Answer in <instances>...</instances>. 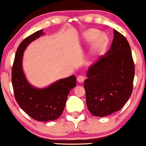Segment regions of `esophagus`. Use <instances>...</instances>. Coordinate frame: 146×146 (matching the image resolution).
I'll use <instances>...</instances> for the list:
<instances>
[{"label":"esophagus","instance_id":"34e87169","mask_svg":"<svg viewBox=\"0 0 146 146\" xmlns=\"http://www.w3.org/2000/svg\"><path fill=\"white\" fill-rule=\"evenodd\" d=\"M84 80H85V77L84 76V75H79L78 78H77V80H78V82L80 83L84 82Z\"/></svg>","mask_w":146,"mask_h":146}]
</instances>
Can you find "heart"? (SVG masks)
I'll return each instance as SVG.
<instances>
[{
	"mask_svg": "<svg viewBox=\"0 0 146 146\" xmlns=\"http://www.w3.org/2000/svg\"><path fill=\"white\" fill-rule=\"evenodd\" d=\"M100 32L98 30L96 29H90L87 31L86 33L84 34V40L86 42H89L92 41L93 39L98 37L93 42L91 47V57L94 58L100 54L105 47L106 44L107 42V36L105 34H99Z\"/></svg>",
	"mask_w": 146,
	"mask_h": 146,
	"instance_id": "b5f03b06",
	"label": "heart"
}]
</instances>
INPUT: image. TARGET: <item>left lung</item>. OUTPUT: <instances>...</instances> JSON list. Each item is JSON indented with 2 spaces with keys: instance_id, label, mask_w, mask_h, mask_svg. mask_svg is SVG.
I'll list each match as a JSON object with an SVG mask.
<instances>
[{
  "instance_id": "8db88e82",
  "label": "left lung",
  "mask_w": 146,
  "mask_h": 146,
  "mask_svg": "<svg viewBox=\"0 0 146 146\" xmlns=\"http://www.w3.org/2000/svg\"><path fill=\"white\" fill-rule=\"evenodd\" d=\"M110 50L88 68L84 86L87 108L95 117L119 111L132 94L135 64L128 40L113 29Z\"/></svg>"
}]
</instances>
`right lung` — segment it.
<instances>
[{
  "label": "right lung",
  "instance_id": "add662e5",
  "mask_svg": "<svg viewBox=\"0 0 146 146\" xmlns=\"http://www.w3.org/2000/svg\"><path fill=\"white\" fill-rule=\"evenodd\" d=\"M42 35L43 30H40L20 44L12 66L11 82L15 98L22 109L36 121H49L62 115L70 90L76 86V78L71 75L61 79L44 88L30 84L23 69V53L31 42Z\"/></svg>",
  "mask_w": 146,
  "mask_h": 146
}]
</instances>
